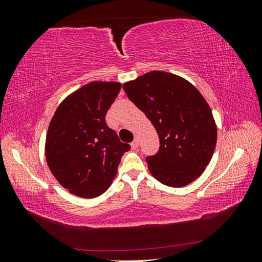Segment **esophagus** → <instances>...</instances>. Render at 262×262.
Returning <instances> with one entry per match:
<instances>
[{"mask_svg":"<svg viewBox=\"0 0 262 262\" xmlns=\"http://www.w3.org/2000/svg\"><path fill=\"white\" fill-rule=\"evenodd\" d=\"M130 147H132V149H133V150H135L137 147H139V141H137V140H134V141H133L132 143H130Z\"/></svg>","mask_w":262,"mask_h":262,"instance_id":"34e87169","label":"esophagus"}]
</instances>
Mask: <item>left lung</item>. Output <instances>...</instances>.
<instances>
[{
    "label": "left lung",
    "mask_w": 262,
    "mask_h": 262,
    "mask_svg": "<svg viewBox=\"0 0 262 262\" xmlns=\"http://www.w3.org/2000/svg\"><path fill=\"white\" fill-rule=\"evenodd\" d=\"M122 88L157 130L161 147L147 157L154 178L170 187H184L198 179L217 141L216 122L200 91L187 79L158 70Z\"/></svg>",
    "instance_id": "obj_1"
}]
</instances>
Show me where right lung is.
I'll return each instance as SVG.
<instances>
[{"instance_id": "add662e5", "label": "right lung", "mask_w": 262, "mask_h": 262, "mask_svg": "<svg viewBox=\"0 0 262 262\" xmlns=\"http://www.w3.org/2000/svg\"><path fill=\"white\" fill-rule=\"evenodd\" d=\"M120 89L119 82L85 84L61 101L48 126L47 165L57 183L76 196L103 194L117 176L122 155L130 149L105 121Z\"/></svg>"}]
</instances>
